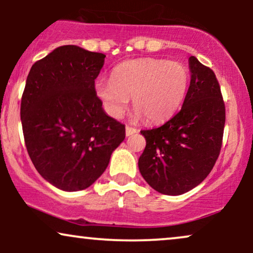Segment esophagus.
<instances>
[{
    "mask_svg": "<svg viewBox=\"0 0 253 253\" xmlns=\"http://www.w3.org/2000/svg\"><path fill=\"white\" fill-rule=\"evenodd\" d=\"M136 132H138V130H136V128H134V127L126 126V135H127V136L134 134V133H136Z\"/></svg>",
    "mask_w": 253,
    "mask_h": 253,
    "instance_id": "1",
    "label": "esophagus"
}]
</instances>
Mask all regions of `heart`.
<instances>
[{
	"label": "heart",
	"mask_w": 253,
	"mask_h": 253,
	"mask_svg": "<svg viewBox=\"0 0 253 253\" xmlns=\"http://www.w3.org/2000/svg\"><path fill=\"white\" fill-rule=\"evenodd\" d=\"M189 71L178 62L158 58H138L118 65L112 81L100 80L95 91L112 117L120 118L132 97L133 108L147 124L169 119L184 100Z\"/></svg>",
	"instance_id": "obj_1"
}]
</instances>
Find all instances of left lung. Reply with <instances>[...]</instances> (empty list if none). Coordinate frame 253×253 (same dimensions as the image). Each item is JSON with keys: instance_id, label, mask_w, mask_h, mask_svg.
<instances>
[{"instance_id": "left-lung-1", "label": "left lung", "mask_w": 253, "mask_h": 253, "mask_svg": "<svg viewBox=\"0 0 253 253\" xmlns=\"http://www.w3.org/2000/svg\"><path fill=\"white\" fill-rule=\"evenodd\" d=\"M190 86L181 110L161 127L140 130L146 146L141 176L165 195H181L213 169L222 145L226 109L215 74L191 56Z\"/></svg>"}]
</instances>
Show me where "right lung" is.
Wrapping results in <instances>:
<instances>
[{"label": "right lung", "instance_id": "obj_1", "mask_svg": "<svg viewBox=\"0 0 253 253\" xmlns=\"http://www.w3.org/2000/svg\"><path fill=\"white\" fill-rule=\"evenodd\" d=\"M104 58L60 46L37 60L27 76L20 108L26 149L38 172L58 189L90 187L126 135L95 91Z\"/></svg>", "mask_w": 253, "mask_h": 253}]
</instances>
